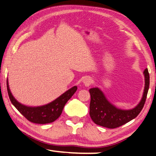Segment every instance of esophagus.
Wrapping results in <instances>:
<instances>
[{"label":"esophagus","mask_w":156,"mask_h":156,"mask_svg":"<svg viewBox=\"0 0 156 156\" xmlns=\"http://www.w3.org/2000/svg\"><path fill=\"white\" fill-rule=\"evenodd\" d=\"M83 83L86 87H89L92 83V79L89 77H85L83 80Z\"/></svg>","instance_id":"34e87169"}]
</instances>
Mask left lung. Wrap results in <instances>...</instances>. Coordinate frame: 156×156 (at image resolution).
I'll return each instance as SVG.
<instances>
[{"label": "left lung", "mask_w": 156, "mask_h": 156, "mask_svg": "<svg viewBox=\"0 0 156 156\" xmlns=\"http://www.w3.org/2000/svg\"><path fill=\"white\" fill-rule=\"evenodd\" d=\"M143 74L145 76V88L143 97L137 106L132 109L119 108L108 100L100 89L98 87L90 89L89 115L93 122L100 126L112 129L123 126L136 117L145 104L149 87V74L147 68L144 70Z\"/></svg>", "instance_id": "obj_1"}]
</instances>
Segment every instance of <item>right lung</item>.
I'll use <instances>...</instances> for the list:
<instances>
[{"label": "right lung", "instance_id": "right-lung-1", "mask_svg": "<svg viewBox=\"0 0 156 156\" xmlns=\"http://www.w3.org/2000/svg\"><path fill=\"white\" fill-rule=\"evenodd\" d=\"M7 87L8 95L13 105L30 122L37 124L52 123L57 119L61 115L67 101L72 98L77 90V87L74 86L50 103L44 106L33 107L25 106L16 100L10 90L8 79L7 80Z\"/></svg>", "mask_w": 156, "mask_h": 156}]
</instances>
